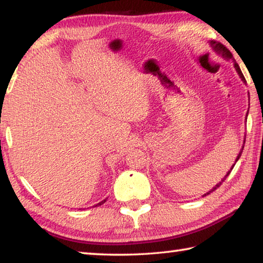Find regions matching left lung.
I'll return each mask as SVG.
<instances>
[{"instance_id":"8db88e82","label":"left lung","mask_w":263,"mask_h":263,"mask_svg":"<svg viewBox=\"0 0 263 263\" xmlns=\"http://www.w3.org/2000/svg\"><path fill=\"white\" fill-rule=\"evenodd\" d=\"M211 45H212V46H213V49H214V51H217V52H218L219 54H221V55H222V57H223V58H225V59H232V60H233V62H234V67H235V70H236V72H238V73H239L240 78L243 80V83H246V79H245V77H243V74H242V72H241V70H240V67H239V65H238V63H236V62H235V60L233 59V54H232V53H231V51H230L229 49H227V47H226L225 45H223V44H221V43H217V42H211ZM247 114H248V113H247ZM245 141H246V140H245ZM242 150H243V147H242V149H241V150H240V153H239V155H238V157H236V160H235V163H236V162H238V160H239V158H240V156H241V154H242ZM234 165H235V164H233V166H232V167H231V170H230L229 172H227V174L225 175V177H223V178L221 179V182H219V183H218V184L216 185V186H214V187L212 189V190H211V191H209V192H206L204 196H206V195H210V193H211V192H213L214 190H217V189H218L219 186H220V185L222 184V182H223V180H225V179H226L227 177H229V175L231 174V171H232V169H233V167H234Z\"/></svg>"}]
</instances>
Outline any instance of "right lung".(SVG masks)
<instances>
[{
    "instance_id": "1",
    "label": "right lung",
    "mask_w": 263,
    "mask_h": 263,
    "mask_svg": "<svg viewBox=\"0 0 263 263\" xmlns=\"http://www.w3.org/2000/svg\"><path fill=\"white\" fill-rule=\"evenodd\" d=\"M106 200H107V199H103L102 201H100V203H98V204H97L96 206H100V205H102L103 203H105V201H106Z\"/></svg>"
}]
</instances>
